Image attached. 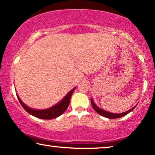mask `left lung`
Returning a JSON list of instances; mask_svg holds the SVG:
<instances>
[{
    "mask_svg": "<svg viewBox=\"0 0 155 155\" xmlns=\"http://www.w3.org/2000/svg\"><path fill=\"white\" fill-rule=\"evenodd\" d=\"M91 105L93 107V108L94 109V110L96 111L97 114H99L100 115L104 116V117H106V118H118L123 117V116H124L125 115H127V114H129L130 111H132L136 107L135 106L134 107H133L132 109H130V110L125 111V112H123V113H121V114H114V113L108 112V111H104L102 109H100L98 107H97L96 104L94 103L92 99H91Z\"/></svg>",
    "mask_w": 155,
    "mask_h": 155,
    "instance_id": "obj_1",
    "label": "left lung"
}]
</instances>
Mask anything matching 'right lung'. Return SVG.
Returning a JSON list of instances; mask_svg holds the SVG:
<instances>
[{
  "instance_id": "add662e5",
  "label": "right lung",
  "mask_w": 155,
  "mask_h": 155,
  "mask_svg": "<svg viewBox=\"0 0 155 155\" xmlns=\"http://www.w3.org/2000/svg\"><path fill=\"white\" fill-rule=\"evenodd\" d=\"M75 89V87L73 88V89L71 90V91L64 97V99L61 100L59 103L53 106L51 108L43 109V110H37V109H31L29 107L26 106L25 104L21 101V100L20 99V97H18V95H16V96H17V97L18 101H19L21 106L23 107V109H24L28 113H29L31 115L34 116L37 118L46 119V120H50V119L58 117V116L61 115V114L66 110V109H67L68 107V104H69L71 96H72Z\"/></svg>"
}]
</instances>
